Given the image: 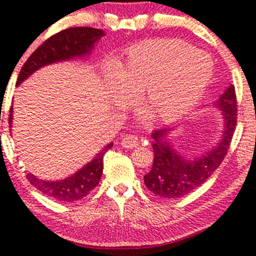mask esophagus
I'll list each match as a JSON object with an SVG mask.
<instances>
[{"mask_svg":"<svg viewBox=\"0 0 256 256\" xmlns=\"http://www.w3.org/2000/svg\"><path fill=\"white\" fill-rule=\"evenodd\" d=\"M138 137L135 135H126L121 138V144L125 148H135V147L138 146Z\"/></svg>","mask_w":256,"mask_h":256,"instance_id":"esophagus-1","label":"esophagus"}]
</instances>
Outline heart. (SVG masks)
<instances>
[{
  "label": "heart",
  "mask_w": 256,
  "mask_h": 256,
  "mask_svg": "<svg viewBox=\"0 0 256 256\" xmlns=\"http://www.w3.org/2000/svg\"><path fill=\"white\" fill-rule=\"evenodd\" d=\"M214 74L206 54L179 39L146 42L112 64L108 82L119 102L140 99L153 119L182 116L200 100Z\"/></svg>",
  "instance_id": "b5f03b06"
}]
</instances>
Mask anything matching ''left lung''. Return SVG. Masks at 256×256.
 <instances>
[{
	"label": "left lung",
	"instance_id": "left-lung-1",
	"mask_svg": "<svg viewBox=\"0 0 256 256\" xmlns=\"http://www.w3.org/2000/svg\"><path fill=\"white\" fill-rule=\"evenodd\" d=\"M222 112L223 131L220 141L206 152L188 158L174 148L168 138L173 128H163L152 132L153 166L144 176V185L156 196L179 198L188 195L214 174L224 160L236 125V98L234 86L230 84L214 103Z\"/></svg>",
	"mask_w": 256,
	"mask_h": 256
}]
</instances>
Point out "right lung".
Returning <instances> with one entry per match:
<instances>
[{
	"mask_svg": "<svg viewBox=\"0 0 256 256\" xmlns=\"http://www.w3.org/2000/svg\"><path fill=\"white\" fill-rule=\"evenodd\" d=\"M104 36L106 33L102 29L90 28V26H74L50 36L29 56L22 67L16 84L20 86L34 72L48 64L74 60L76 58H84L86 56H90L94 49V44L98 42ZM12 119L13 108L10 106V118H8L10 128H12ZM112 147V142H110L103 150H99V153H96V157L90 163L64 179L44 180L39 179L32 173L26 174V179L39 192L55 200L62 202L78 201L87 196L99 184L103 174L104 154Z\"/></svg>",
	"mask_w": 256,
	"mask_h": 256,
	"instance_id": "add662e5",
	"label": "right lung"
}]
</instances>
